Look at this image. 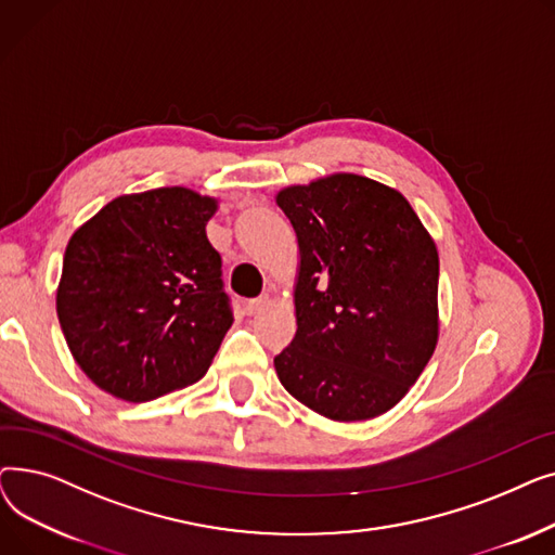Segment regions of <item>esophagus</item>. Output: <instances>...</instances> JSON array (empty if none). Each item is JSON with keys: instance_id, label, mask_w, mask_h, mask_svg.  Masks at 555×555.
Here are the masks:
<instances>
[{"instance_id": "esophagus-1", "label": "esophagus", "mask_w": 555, "mask_h": 555, "mask_svg": "<svg viewBox=\"0 0 555 555\" xmlns=\"http://www.w3.org/2000/svg\"><path fill=\"white\" fill-rule=\"evenodd\" d=\"M268 304H270V297H258V299H251V301H247L245 310H247L249 314H258V312L266 310V306H268Z\"/></svg>"}]
</instances>
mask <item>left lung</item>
Returning a JSON list of instances; mask_svg holds the SVG:
<instances>
[{
  "label": "left lung",
  "instance_id": "left-lung-1",
  "mask_svg": "<svg viewBox=\"0 0 555 555\" xmlns=\"http://www.w3.org/2000/svg\"><path fill=\"white\" fill-rule=\"evenodd\" d=\"M276 204L301 258L279 380L331 421L383 416L439 341L436 243L402 193L356 172L285 186Z\"/></svg>",
  "mask_w": 555,
  "mask_h": 555
}]
</instances>
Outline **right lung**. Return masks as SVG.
Here are the masks:
<instances>
[{"mask_svg": "<svg viewBox=\"0 0 555 555\" xmlns=\"http://www.w3.org/2000/svg\"><path fill=\"white\" fill-rule=\"evenodd\" d=\"M216 211V197L164 186L114 197L74 231L55 310L99 389L145 402L209 371L233 322L207 238Z\"/></svg>", "mask_w": 555, "mask_h": 555, "instance_id": "right-lung-1", "label": "right lung"}]
</instances>
